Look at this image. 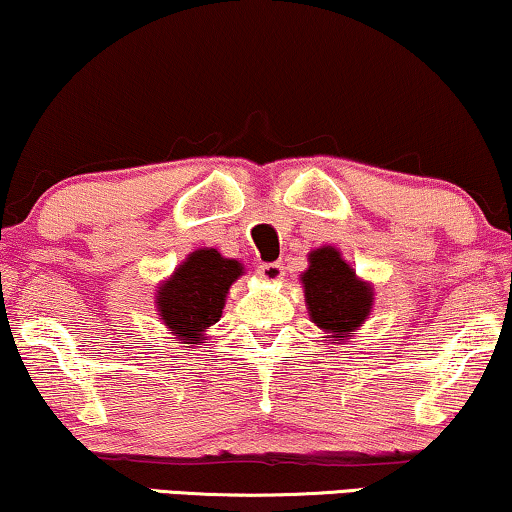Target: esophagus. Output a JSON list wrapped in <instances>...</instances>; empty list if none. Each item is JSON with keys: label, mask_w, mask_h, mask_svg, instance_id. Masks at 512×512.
Masks as SVG:
<instances>
[{"label": "esophagus", "mask_w": 512, "mask_h": 512, "mask_svg": "<svg viewBox=\"0 0 512 512\" xmlns=\"http://www.w3.org/2000/svg\"><path fill=\"white\" fill-rule=\"evenodd\" d=\"M258 275H261L265 282H279L284 277V265L282 263H263L258 268Z\"/></svg>", "instance_id": "obj_1"}]
</instances>
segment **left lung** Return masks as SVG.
Returning <instances> with one entry per match:
<instances>
[{
  "label": "left lung",
  "instance_id": "obj_1",
  "mask_svg": "<svg viewBox=\"0 0 512 512\" xmlns=\"http://www.w3.org/2000/svg\"><path fill=\"white\" fill-rule=\"evenodd\" d=\"M307 263L310 265L300 275V284L312 324H317L326 338L335 340V345L352 340L373 312V284L356 275L340 249L331 244L312 249Z\"/></svg>",
  "mask_w": 512,
  "mask_h": 512
}]
</instances>
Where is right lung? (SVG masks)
I'll return each mask as SVG.
<instances>
[{
    "instance_id": "1",
    "label": "right lung",
    "mask_w": 512,
    "mask_h": 512,
    "mask_svg": "<svg viewBox=\"0 0 512 512\" xmlns=\"http://www.w3.org/2000/svg\"><path fill=\"white\" fill-rule=\"evenodd\" d=\"M242 272L240 261L221 256V251L212 247L191 251L186 261L158 284L156 310L160 321L181 345H200L207 340V328L221 319L230 286Z\"/></svg>"
}]
</instances>
